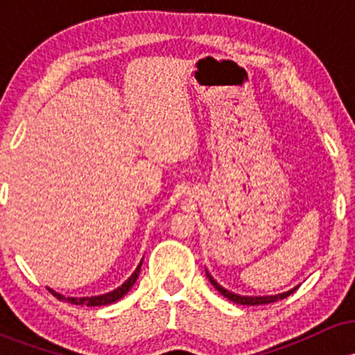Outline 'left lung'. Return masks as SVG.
<instances>
[{
  "mask_svg": "<svg viewBox=\"0 0 355 355\" xmlns=\"http://www.w3.org/2000/svg\"><path fill=\"white\" fill-rule=\"evenodd\" d=\"M207 277H209V280L211 282V285H214V287L217 288L220 294H222L223 297H227V299L232 300V302L240 304V305H266V304H274V302H277V300H282V299H285V297L294 294V292L297 291V287H295V288H292V291L285 292V294H280V295H270V297H240V295L232 294V292H229V291H225V288H223L222 285H218L214 279H211V275L209 274V272H207Z\"/></svg>",
  "mask_w": 355,
  "mask_h": 355,
  "instance_id": "1",
  "label": "left lung"
}]
</instances>
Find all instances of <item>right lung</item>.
<instances>
[{
	"label": "right lung",
	"mask_w": 355,
	"mask_h": 355,
	"mask_svg": "<svg viewBox=\"0 0 355 355\" xmlns=\"http://www.w3.org/2000/svg\"><path fill=\"white\" fill-rule=\"evenodd\" d=\"M140 267H141V262L138 263L137 270L133 272L132 277H130V279L126 280L125 284H121V287H118V288H115V291H113V292H108V294H105V295H98V297H83V299H75V297H63V295L56 294V292H53V291H50V292H51L53 295L56 297V299L64 300V302H68V304L87 305V307H98V305H108V304L116 302V300H120L121 297H123V295L126 294V292H128L130 288L133 287V284L137 282L138 275H140Z\"/></svg>",
	"instance_id": "add662e5"
}]
</instances>
